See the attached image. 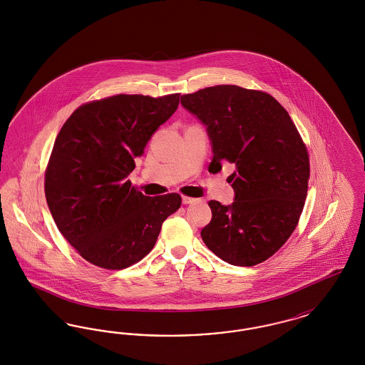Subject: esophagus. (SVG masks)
<instances>
[{
    "instance_id": "esophagus-1",
    "label": "esophagus",
    "mask_w": 365,
    "mask_h": 365,
    "mask_svg": "<svg viewBox=\"0 0 365 365\" xmlns=\"http://www.w3.org/2000/svg\"><path fill=\"white\" fill-rule=\"evenodd\" d=\"M182 202H183L185 205H189V204L195 202V198H191V197H182Z\"/></svg>"
}]
</instances>
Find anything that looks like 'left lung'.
I'll use <instances>...</instances> for the list:
<instances>
[{"instance_id": "obj_1", "label": "left lung", "mask_w": 365, "mask_h": 365, "mask_svg": "<svg viewBox=\"0 0 365 365\" xmlns=\"http://www.w3.org/2000/svg\"><path fill=\"white\" fill-rule=\"evenodd\" d=\"M180 104L207 127L209 173L235 165L234 202L209 201L202 241L232 265L267 260L294 231L307 198L309 157L294 123L272 96L234 85L185 94Z\"/></svg>"}]
</instances>
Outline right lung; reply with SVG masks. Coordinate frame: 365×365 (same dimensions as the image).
Segmentation results:
<instances>
[{
  "mask_svg": "<svg viewBox=\"0 0 365 365\" xmlns=\"http://www.w3.org/2000/svg\"><path fill=\"white\" fill-rule=\"evenodd\" d=\"M179 97L113 96L79 106L61 127L45 195L56 226L88 262L106 269L138 262L153 249L163 222L180 208L179 194L148 197L127 180Z\"/></svg>",
  "mask_w": 365,
  "mask_h": 365,
  "instance_id": "add662e5",
  "label": "right lung"
}]
</instances>
